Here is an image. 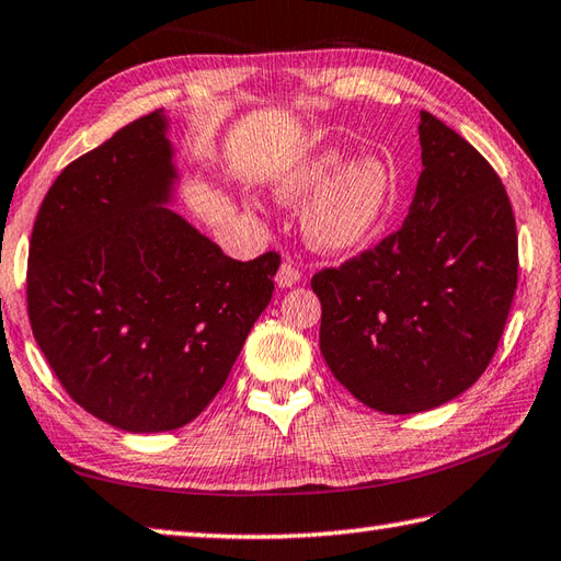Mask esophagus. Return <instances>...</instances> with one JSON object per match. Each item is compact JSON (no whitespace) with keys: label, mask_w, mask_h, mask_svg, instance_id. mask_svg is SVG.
I'll use <instances>...</instances> for the list:
<instances>
[{"label":"esophagus","mask_w":561,"mask_h":561,"mask_svg":"<svg viewBox=\"0 0 561 561\" xmlns=\"http://www.w3.org/2000/svg\"><path fill=\"white\" fill-rule=\"evenodd\" d=\"M274 282H277L279 289H289V287H294V284L301 282V272L291 260H287V262H282V267L277 272V277H274Z\"/></svg>","instance_id":"34e87169"}]
</instances>
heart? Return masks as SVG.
Instances as JSON below:
<instances>
[{"instance_id":"b5f03b06","label":"heart","mask_w":561,"mask_h":561,"mask_svg":"<svg viewBox=\"0 0 561 561\" xmlns=\"http://www.w3.org/2000/svg\"><path fill=\"white\" fill-rule=\"evenodd\" d=\"M345 160L337 142L306 152L279 174L274 192L284 204H304V236L321 250L340 255L379 233L397 204V178L375 152Z\"/></svg>"}]
</instances>
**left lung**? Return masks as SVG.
Returning <instances> with one entry per match:
<instances>
[{
  "label": "left lung",
  "mask_w": 561,
  "mask_h": 561,
  "mask_svg": "<svg viewBox=\"0 0 561 561\" xmlns=\"http://www.w3.org/2000/svg\"><path fill=\"white\" fill-rule=\"evenodd\" d=\"M403 226L313 274L321 353L369 409L405 415L457 399L496 353L518 284V233L499 174L433 114Z\"/></svg>",
  "instance_id": "1"
}]
</instances>
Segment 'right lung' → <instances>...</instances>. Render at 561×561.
I'll return each instance as SVG.
<instances>
[{
    "mask_svg": "<svg viewBox=\"0 0 561 561\" xmlns=\"http://www.w3.org/2000/svg\"><path fill=\"white\" fill-rule=\"evenodd\" d=\"M162 108L65 168L28 248L33 337L75 403L164 433L226 383L272 299L277 252L238 262L172 211L180 172Z\"/></svg>",
    "mask_w": 561,
    "mask_h": 561,
    "instance_id": "add662e5",
    "label": "right lung"
}]
</instances>
